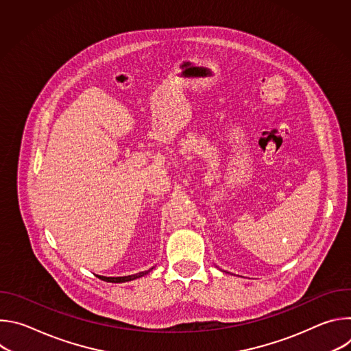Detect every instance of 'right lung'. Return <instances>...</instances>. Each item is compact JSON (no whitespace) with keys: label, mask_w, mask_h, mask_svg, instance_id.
<instances>
[{"label":"right lung","mask_w":351,"mask_h":351,"mask_svg":"<svg viewBox=\"0 0 351 351\" xmlns=\"http://www.w3.org/2000/svg\"><path fill=\"white\" fill-rule=\"evenodd\" d=\"M153 269V268H152ZM152 269H148V271H144V272H138V274H136V275H129V276H118V278H108V276H99L98 275V278L101 279V280H106V282H112V283H122V282H129V280H133V279H137V278H141V276H144L145 274H148L149 271Z\"/></svg>","instance_id":"add662e5"}]
</instances>
